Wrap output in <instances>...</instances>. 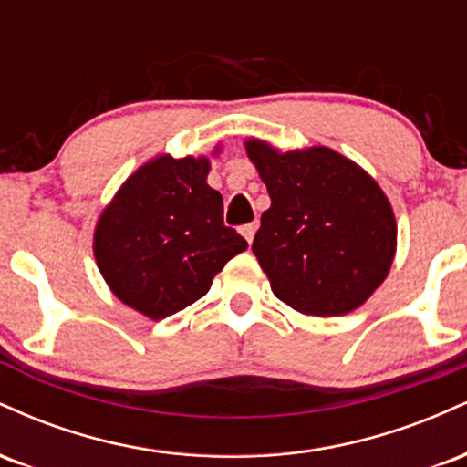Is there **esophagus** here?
Wrapping results in <instances>:
<instances>
[{
	"label": "esophagus",
	"instance_id": "1",
	"mask_svg": "<svg viewBox=\"0 0 467 467\" xmlns=\"http://www.w3.org/2000/svg\"><path fill=\"white\" fill-rule=\"evenodd\" d=\"M239 233L244 234L248 244H252V239H254V233H256V223H245V226H241Z\"/></svg>",
	"mask_w": 467,
	"mask_h": 467
}]
</instances>
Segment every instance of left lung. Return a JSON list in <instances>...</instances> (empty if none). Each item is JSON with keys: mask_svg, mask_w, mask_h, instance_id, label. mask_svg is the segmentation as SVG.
Here are the masks:
<instances>
[{"mask_svg": "<svg viewBox=\"0 0 467 467\" xmlns=\"http://www.w3.org/2000/svg\"><path fill=\"white\" fill-rule=\"evenodd\" d=\"M245 151L270 192L252 252L272 292L307 316H342L382 285L395 248L393 208L367 171L327 147Z\"/></svg>", "mask_w": 467, "mask_h": 467, "instance_id": "1", "label": "left lung"}]
</instances>
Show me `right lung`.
Wrapping results in <instances>:
<instances>
[{
  "label": "right lung",
  "instance_id": "obj_1",
  "mask_svg": "<svg viewBox=\"0 0 467 467\" xmlns=\"http://www.w3.org/2000/svg\"><path fill=\"white\" fill-rule=\"evenodd\" d=\"M208 158L149 160L118 189L96 223L94 256L111 292L153 320L180 312L248 248L223 223V200L206 184Z\"/></svg>",
  "mask_w": 467,
  "mask_h": 467
}]
</instances>
